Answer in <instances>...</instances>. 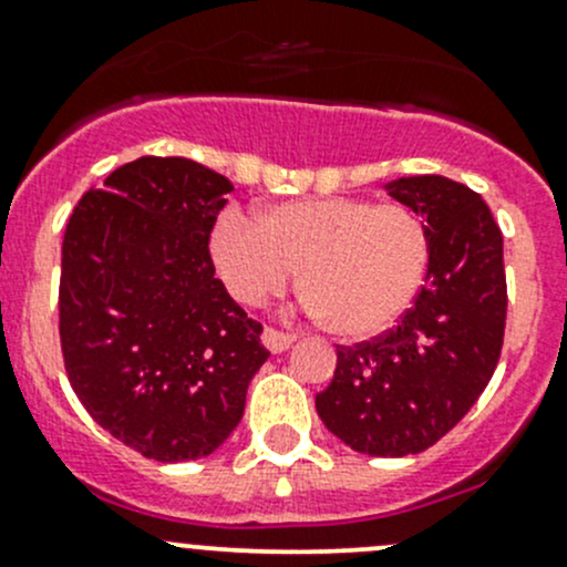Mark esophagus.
<instances>
[{
	"instance_id": "1",
	"label": "esophagus",
	"mask_w": 567,
	"mask_h": 567,
	"mask_svg": "<svg viewBox=\"0 0 567 567\" xmlns=\"http://www.w3.org/2000/svg\"><path fill=\"white\" fill-rule=\"evenodd\" d=\"M264 344L271 353H285V350L293 344V333H285V331H277L271 329V326H266L264 329Z\"/></svg>"
}]
</instances>
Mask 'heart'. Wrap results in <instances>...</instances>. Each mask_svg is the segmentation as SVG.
I'll return each instance as SVG.
<instances>
[{
	"instance_id": "obj_1",
	"label": "heart",
	"mask_w": 567,
	"mask_h": 567,
	"mask_svg": "<svg viewBox=\"0 0 567 567\" xmlns=\"http://www.w3.org/2000/svg\"><path fill=\"white\" fill-rule=\"evenodd\" d=\"M219 277L244 303H264L303 268L309 312L342 339H372L396 326L429 268L424 217L372 198H307L277 204L258 219L238 208L212 230Z\"/></svg>"
}]
</instances>
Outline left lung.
<instances>
[{
  "instance_id": "left-lung-1",
  "label": "left lung",
  "mask_w": 567,
  "mask_h": 567,
  "mask_svg": "<svg viewBox=\"0 0 567 567\" xmlns=\"http://www.w3.org/2000/svg\"><path fill=\"white\" fill-rule=\"evenodd\" d=\"M429 230V268L413 307L391 331L337 344L320 421L369 456L421 454L449 434L492 380L508 312L503 234L478 193L445 176L385 184Z\"/></svg>"
}]
</instances>
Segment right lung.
I'll return each mask as SVG.
<instances>
[{
    "instance_id": "obj_1",
    "label": "right lung",
    "mask_w": 567,
    "mask_h": 567,
    "mask_svg": "<svg viewBox=\"0 0 567 567\" xmlns=\"http://www.w3.org/2000/svg\"><path fill=\"white\" fill-rule=\"evenodd\" d=\"M234 184L187 157H141L83 193L62 241L59 339L75 396L157 462L217 451L268 350L214 277L208 236Z\"/></svg>"
}]
</instances>
